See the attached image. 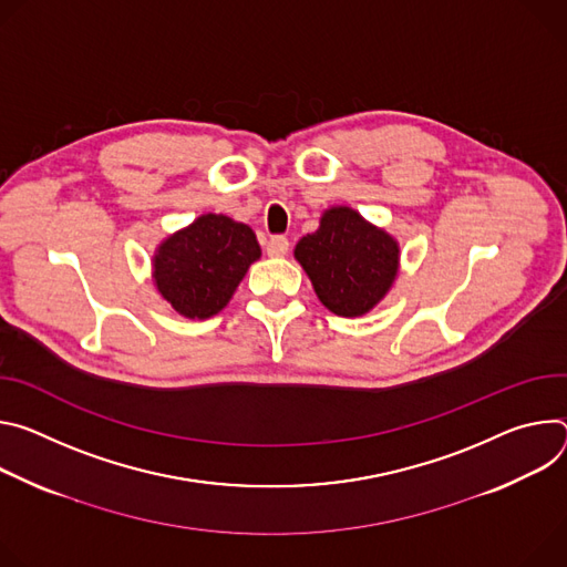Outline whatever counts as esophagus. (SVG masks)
I'll use <instances>...</instances> for the list:
<instances>
[{
  "instance_id": "34e87169",
  "label": "esophagus",
  "mask_w": 567,
  "mask_h": 567,
  "mask_svg": "<svg viewBox=\"0 0 567 567\" xmlns=\"http://www.w3.org/2000/svg\"><path fill=\"white\" fill-rule=\"evenodd\" d=\"M288 249H290V243H288L286 236H272V238L268 240V245H266L268 257H275V259L286 257Z\"/></svg>"
}]
</instances>
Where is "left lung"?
<instances>
[{
    "label": "left lung",
    "mask_w": 567,
    "mask_h": 567,
    "mask_svg": "<svg viewBox=\"0 0 567 567\" xmlns=\"http://www.w3.org/2000/svg\"><path fill=\"white\" fill-rule=\"evenodd\" d=\"M399 257L396 238L351 207L327 209L320 227L295 247L320 301L342 318L364 316L390 292Z\"/></svg>",
    "instance_id": "1"
}]
</instances>
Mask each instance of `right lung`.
<instances>
[{
	"mask_svg": "<svg viewBox=\"0 0 567 567\" xmlns=\"http://www.w3.org/2000/svg\"><path fill=\"white\" fill-rule=\"evenodd\" d=\"M259 257L261 247L247 225L223 214H203L159 243L153 281L179 316L207 320L229 303Z\"/></svg>",
	"mask_w": 567,
	"mask_h": 567,
	"instance_id": "add662e5",
	"label": "right lung"
}]
</instances>
